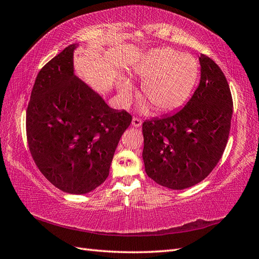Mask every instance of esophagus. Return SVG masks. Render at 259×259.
<instances>
[{"label":"esophagus","instance_id":"obj_1","mask_svg":"<svg viewBox=\"0 0 259 259\" xmlns=\"http://www.w3.org/2000/svg\"><path fill=\"white\" fill-rule=\"evenodd\" d=\"M142 123V120L137 118V117H134L133 118V122H131V124H133V126H135V128H139V126L141 125Z\"/></svg>","mask_w":259,"mask_h":259}]
</instances>
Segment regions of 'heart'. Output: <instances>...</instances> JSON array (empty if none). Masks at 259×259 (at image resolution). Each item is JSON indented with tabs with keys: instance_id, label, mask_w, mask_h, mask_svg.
Returning <instances> with one entry per match:
<instances>
[{
	"instance_id": "heart-1",
	"label": "heart",
	"mask_w": 259,
	"mask_h": 259,
	"mask_svg": "<svg viewBox=\"0 0 259 259\" xmlns=\"http://www.w3.org/2000/svg\"><path fill=\"white\" fill-rule=\"evenodd\" d=\"M135 73L144 80L141 97L159 112H168L183 104L194 88L198 76V64L188 54H180L169 48L148 53L136 65ZM131 92L129 82L120 85V96L126 99Z\"/></svg>"
}]
</instances>
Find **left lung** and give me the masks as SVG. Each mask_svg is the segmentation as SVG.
<instances>
[{
    "mask_svg": "<svg viewBox=\"0 0 259 259\" xmlns=\"http://www.w3.org/2000/svg\"><path fill=\"white\" fill-rule=\"evenodd\" d=\"M199 63V85L186 106L142 123L148 177L175 190L205 179L221 160L229 137L233 98L226 76L205 54Z\"/></svg>",
    "mask_w": 259,
    "mask_h": 259,
    "instance_id": "obj_1",
    "label": "left lung"
}]
</instances>
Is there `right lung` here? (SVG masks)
Masks as SVG:
<instances>
[{"label": "right lung", "instance_id": "obj_1", "mask_svg": "<svg viewBox=\"0 0 259 259\" xmlns=\"http://www.w3.org/2000/svg\"><path fill=\"white\" fill-rule=\"evenodd\" d=\"M71 45L43 67L26 109V138L42 175L64 192L87 194L109 176L131 114L110 108L73 73Z\"/></svg>", "mask_w": 259, "mask_h": 259}]
</instances>
